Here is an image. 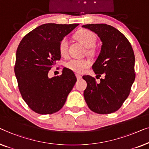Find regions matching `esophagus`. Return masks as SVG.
<instances>
[{"label": "esophagus", "mask_w": 149, "mask_h": 149, "mask_svg": "<svg viewBox=\"0 0 149 149\" xmlns=\"http://www.w3.org/2000/svg\"><path fill=\"white\" fill-rule=\"evenodd\" d=\"M75 75H76V77H77V80H79V79H80L81 78V75H80L79 74H76Z\"/></svg>", "instance_id": "1"}]
</instances>
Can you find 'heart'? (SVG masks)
I'll return each instance as SVG.
<instances>
[{
  "label": "heart",
  "mask_w": 149,
  "mask_h": 149,
  "mask_svg": "<svg viewBox=\"0 0 149 149\" xmlns=\"http://www.w3.org/2000/svg\"><path fill=\"white\" fill-rule=\"evenodd\" d=\"M75 38L87 48V53L89 54L95 53V49L94 47L96 36L94 33L86 29H81L77 31L74 35ZM58 52L63 57L68 54V40L66 38L61 40L58 47ZM91 63L88 59H75L73 58L65 63L66 68L76 74H83L91 66Z\"/></svg>",
  "instance_id": "heart-1"
}]
</instances>
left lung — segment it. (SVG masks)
Segmentation results:
<instances>
[{"label":"left lung","instance_id":"1","mask_svg":"<svg viewBox=\"0 0 149 149\" xmlns=\"http://www.w3.org/2000/svg\"><path fill=\"white\" fill-rule=\"evenodd\" d=\"M82 27L95 32L101 40V51L93 70L96 77L104 75L99 83L91 75H83L87 82L84 92L86 102L96 113L116 112L128 97L135 79L133 49L127 38L111 26L96 24Z\"/></svg>","mask_w":149,"mask_h":149}]
</instances>
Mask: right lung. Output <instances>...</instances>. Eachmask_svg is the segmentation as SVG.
Returning <instances> with one entry per match:
<instances>
[{
    "instance_id": "right-lung-1",
    "label": "right lung",
    "mask_w": 149,
    "mask_h": 149,
    "mask_svg": "<svg viewBox=\"0 0 149 149\" xmlns=\"http://www.w3.org/2000/svg\"><path fill=\"white\" fill-rule=\"evenodd\" d=\"M77 24H42L25 36L16 53L14 71L23 99L41 115L57 112L76 82L74 72L63 68L61 75L51 78L49 70L61 59L58 43Z\"/></svg>"
}]
</instances>
